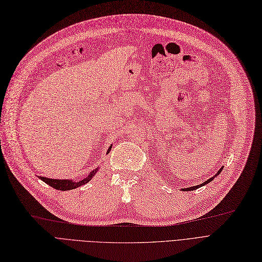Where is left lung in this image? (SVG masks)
I'll return each mask as SVG.
<instances>
[{
	"instance_id": "1",
	"label": "left lung",
	"mask_w": 262,
	"mask_h": 262,
	"mask_svg": "<svg viewBox=\"0 0 262 262\" xmlns=\"http://www.w3.org/2000/svg\"><path fill=\"white\" fill-rule=\"evenodd\" d=\"M222 169H224V167H221L218 171H217V173H216V175H214V176H212L211 178H209L208 180H206L205 182H203V183H201V185H199V186H194V187H190V188H186V189H182V191H193V190H195V189H199L200 187H203V186H205V185H207V183H209L211 180H214V178H216L218 175H219V173L221 172V170Z\"/></svg>"
}]
</instances>
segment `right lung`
I'll use <instances>...</instances> for the list:
<instances>
[{
  "instance_id": "1",
  "label": "right lung",
  "mask_w": 262,
  "mask_h": 262,
  "mask_svg": "<svg viewBox=\"0 0 262 262\" xmlns=\"http://www.w3.org/2000/svg\"><path fill=\"white\" fill-rule=\"evenodd\" d=\"M111 149H112V144L109 147L108 151H106V154H108L111 151ZM98 169H99V167L95 168L85 178H83L82 180H79V181H75V180H72V179H53V178H46V177H41V176H37V177L40 178L42 181H44L45 183H47L48 186L53 187L56 190L68 191V190H73L75 188L84 186L85 183L91 181L93 179V177L97 173V171H98Z\"/></svg>"
}]
</instances>
